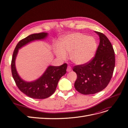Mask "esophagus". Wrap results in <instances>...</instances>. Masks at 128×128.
Returning a JSON list of instances; mask_svg holds the SVG:
<instances>
[{
  "label": "esophagus",
  "mask_w": 128,
  "mask_h": 128,
  "mask_svg": "<svg viewBox=\"0 0 128 128\" xmlns=\"http://www.w3.org/2000/svg\"><path fill=\"white\" fill-rule=\"evenodd\" d=\"M67 71L68 72H69L72 71V68H71V67L70 66H68L67 68Z\"/></svg>",
  "instance_id": "1"
}]
</instances>
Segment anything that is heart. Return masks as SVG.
<instances>
[{"mask_svg":"<svg viewBox=\"0 0 128 128\" xmlns=\"http://www.w3.org/2000/svg\"><path fill=\"white\" fill-rule=\"evenodd\" d=\"M97 48L96 40L91 36L80 33L68 34L62 38L60 45L55 48L56 56L61 60L70 53V59L76 64H86L94 56Z\"/></svg>","mask_w":128,"mask_h":128,"instance_id":"1","label":"heart"}]
</instances>
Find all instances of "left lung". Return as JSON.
<instances>
[{
	"instance_id": "8db88e82",
	"label": "left lung",
	"mask_w": 128,
	"mask_h": 128,
	"mask_svg": "<svg viewBox=\"0 0 128 128\" xmlns=\"http://www.w3.org/2000/svg\"><path fill=\"white\" fill-rule=\"evenodd\" d=\"M95 56L88 62L75 66L77 74L74 84L76 90L83 94H92L102 91L109 84L115 67L114 51L108 38L102 32Z\"/></svg>"
}]
</instances>
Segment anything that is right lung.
<instances>
[{"mask_svg":"<svg viewBox=\"0 0 128 128\" xmlns=\"http://www.w3.org/2000/svg\"><path fill=\"white\" fill-rule=\"evenodd\" d=\"M47 36V33L40 32L32 34L22 39L15 47L12 59V74L16 85L22 92L33 99H45L52 95L59 80L66 73L67 64L65 63L60 66H49L44 74L34 82H25L18 76L15 65L18 49L30 42L44 39Z\"/></svg>","mask_w":128,"mask_h":128,"instance_id":"obj_1","label":"right lung"}]
</instances>
